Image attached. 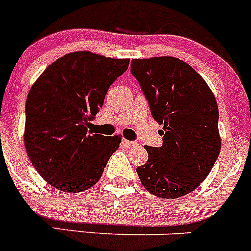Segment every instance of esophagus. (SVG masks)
I'll list each match as a JSON object with an SVG mask.
<instances>
[{"instance_id": "1", "label": "esophagus", "mask_w": 251, "mask_h": 251, "mask_svg": "<svg viewBox=\"0 0 251 251\" xmlns=\"http://www.w3.org/2000/svg\"><path fill=\"white\" fill-rule=\"evenodd\" d=\"M122 144H123L126 148H133V147H135V145H137V143L132 142V140L123 139V140H122Z\"/></svg>"}]
</instances>
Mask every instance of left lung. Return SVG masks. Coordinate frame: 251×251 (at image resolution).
I'll return each mask as SVG.
<instances>
[{"instance_id":"obj_1","label":"left lung","mask_w":251,"mask_h":251,"mask_svg":"<svg viewBox=\"0 0 251 251\" xmlns=\"http://www.w3.org/2000/svg\"><path fill=\"white\" fill-rule=\"evenodd\" d=\"M130 73L152 118L164 124L163 145L145 147L149 156L137 168L138 176L157 197H182L201 185L221 151L216 99L206 81L177 58L134 59Z\"/></svg>"}]
</instances>
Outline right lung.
I'll list each match as a JSON object with an SVG mask.
<instances>
[{
	"label": "right lung",
	"mask_w": 251,
	"mask_h": 251,
	"mask_svg": "<svg viewBox=\"0 0 251 251\" xmlns=\"http://www.w3.org/2000/svg\"><path fill=\"white\" fill-rule=\"evenodd\" d=\"M129 59L75 51L48 66L25 102V145L40 176L64 192H81L101 178L122 135L88 130L109 86Z\"/></svg>",
	"instance_id": "obj_1"
}]
</instances>
